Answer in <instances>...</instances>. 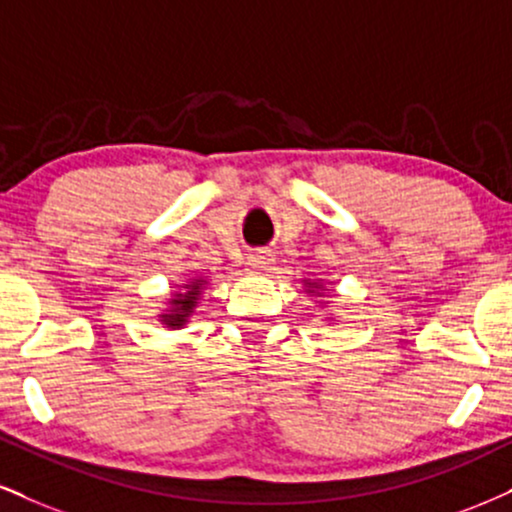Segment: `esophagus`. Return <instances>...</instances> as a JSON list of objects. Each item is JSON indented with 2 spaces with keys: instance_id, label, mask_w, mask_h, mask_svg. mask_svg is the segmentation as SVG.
<instances>
[{
  "instance_id": "esophagus-1",
  "label": "esophagus",
  "mask_w": 512,
  "mask_h": 512,
  "mask_svg": "<svg viewBox=\"0 0 512 512\" xmlns=\"http://www.w3.org/2000/svg\"><path fill=\"white\" fill-rule=\"evenodd\" d=\"M274 264V255L269 250H257L248 257V269L250 272H267Z\"/></svg>"
}]
</instances>
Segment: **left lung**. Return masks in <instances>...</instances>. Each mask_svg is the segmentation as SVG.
<instances>
[{"label": "left lung", "mask_w": 512, "mask_h": 512, "mask_svg": "<svg viewBox=\"0 0 512 512\" xmlns=\"http://www.w3.org/2000/svg\"><path fill=\"white\" fill-rule=\"evenodd\" d=\"M303 286H305V293L307 295H315V298H322V295L326 293V283L324 279H303ZM329 322H334V317H326Z\"/></svg>", "instance_id": "1"}]
</instances>
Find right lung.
<instances>
[{
    "label": "right lung",
    "mask_w": 512,
    "mask_h": 512,
    "mask_svg": "<svg viewBox=\"0 0 512 512\" xmlns=\"http://www.w3.org/2000/svg\"><path fill=\"white\" fill-rule=\"evenodd\" d=\"M209 283L207 276H193V279H188L186 283H181L178 286V291H174L166 298L164 303V310H159L157 315V322L164 326V329H186V324L190 322V317H193L197 303L202 300V291H205V286Z\"/></svg>",
    "instance_id": "add662e5"
}]
</instances>
